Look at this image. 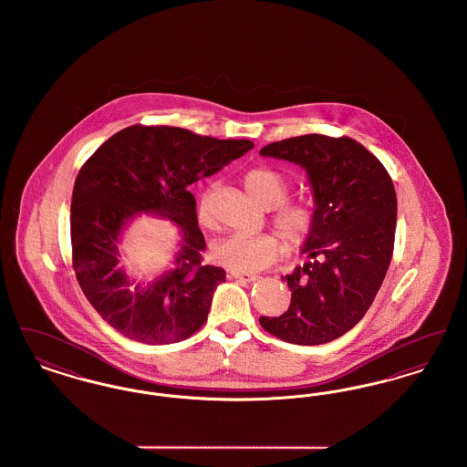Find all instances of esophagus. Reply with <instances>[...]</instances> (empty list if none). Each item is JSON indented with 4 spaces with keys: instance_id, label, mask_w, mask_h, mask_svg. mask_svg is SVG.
<instances>
[{
    "instance_id": "1",
    "label": "esophagus",
    "mask_w": 467,
    "mask_h": 467,
    "mask_svg": "<svg viewBox=\"0 0 467 467\" xmlns=\"http://www.w3.org/2000/svg\"><path fill=\"white\" fill-rule=\"evenodd\" d=\"M231 276L242 282H257L261 276L259 275H252V273H244V271H231Z\"/></svg>"
}]
</instances>
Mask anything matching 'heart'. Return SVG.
<instances>
[{
	"instance_id": "b5f03b06",
	"label": "heart",
	"mask_w": 467,
	"mask_h": 467,
	"mask_svg": "<svg viewBox=\"0 0 467 467\" xmlns=\"http://www.w3.org/2000/svg\"><path fill=\"white\" fill-rule=\"evenodd\" d=\"M248 194L266 208H275L273 225L280 231L292 250L308 244L317 227V210L308 201H287L290 185L287 178L269 168H254L244 177ZM198 219L202 227L213 229L212 192L201 196ZM285 250L276 234H231L213 244V257L219 265L234 271H261L275 265Z\"/></svg>"
}]
</instances>
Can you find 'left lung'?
<instances>
[{
	"label": "left lung",
	"mask_w": 467,
	"mask_h": 467,
	"mask_svg": "<svg viewBox=\"0 0 467 467\" xmlns=\"http://www.w3.org/2000/svg\"><path fill=\"white\" fill-rule=\"evenodd\" d=\"M263 156L301 164L310 177L317 227L285 275L292 301L263 329L294 345H322L348 333L373 305L392 261L398 198L385 166L348 136L303 134L269 143Z\"/></svg>",
	"instance_id": "obj_1"
}]
</instances>
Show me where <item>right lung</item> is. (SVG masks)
<instances>
[{"instance_id":"obj_1","label":"right lung","mask_w":467,"mask_h":467,"mask_svg":"<svg viewBox=\"0 0 467 467\" xmlns=\"http://www.w3.org/2000/svg\"><path fill=\"white\" fill-rule=\"evenodd\" d=\"M252 149L248 140L134 124L82 164L69 208L71 263L80 289L113 329L147 345L178 343L200 331L225 271L202 261L206 244L189 185ZM138 211L171 218L184 236L176 269L149 288L133 286L116 267L118 234Z\"/></svg>"}]
</instances>
